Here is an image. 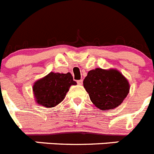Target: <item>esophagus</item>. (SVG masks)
Segmentation results:
<instances>
[{"instance_id":"34e87169","label":"esophagus","mask_w":154,"mask_h":154,"mask_svg":"<svg viewBox=\"0 0 154 154\" xmlns=\"http://www.w3.org/2000/svg\"><path fill=\"white\" fill-rule=\"evenodd\" d=\"M77 84H79V85H82V84H83V80H77Z\"/></svg>"}]
</instances>
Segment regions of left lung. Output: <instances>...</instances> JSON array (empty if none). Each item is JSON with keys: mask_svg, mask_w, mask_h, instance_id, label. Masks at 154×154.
Segmentation results:
<instances>
[{"mask_svg": "<svg viewBox=\"0 0 154 154\" xmlns=\"http://www.w3.org/2000/svg\"><path fill=\"white\" fill-rule=\"evenodd\" d=\"M83 83L92 103L102 110L120 106L130 91L127 79L116 69L90 70Z\"/></svg>", "mask_w": 154, "mask_h": 154, "instance_id": "left-lung-1", "label": "left lung"}]
</instances>
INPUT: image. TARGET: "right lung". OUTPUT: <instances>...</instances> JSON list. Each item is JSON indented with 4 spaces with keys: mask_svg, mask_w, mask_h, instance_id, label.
I'll return each mask as SVG.
<instances>
[{
    "mask_svg": "<svg viewBox=\"0 0 154 154\" xmlns=\"http://www.w3.org/2000/svg\"><path fill=\"white\" fill-rule=\"evenodd\" d=\"M76 84L70 73L51 72L34 84L33 93L35 101L44 107H54L63 100L70 86Z\"/></svg>",
    "mask_w": 154,
    "mask_h": 154,
    "instance_id": "obj_1",
    "label": "right lung"
}]
</instances>
